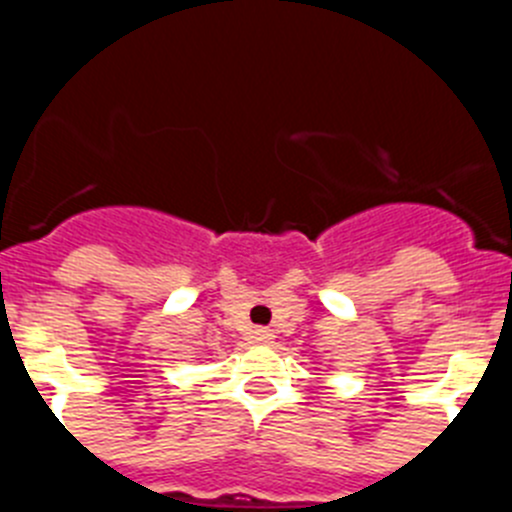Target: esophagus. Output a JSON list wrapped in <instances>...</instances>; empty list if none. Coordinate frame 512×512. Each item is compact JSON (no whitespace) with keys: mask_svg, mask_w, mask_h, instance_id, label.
<instances>
[{"mask_svg":"<svg viewBox=\"0 0 512 512\" xmlns=\"http://www.w3.org/2000/svg\"><path fill=\"white\" fill-rule=\"evenodd\" d=\"M270 339H273V331H270V329H262V326H255V329L250 331V342L270 344Z\"/></svg>","mask_w":512,"mask_h":512,"instance_id":"34e87169","label":"esophagus"}]
</instances>
